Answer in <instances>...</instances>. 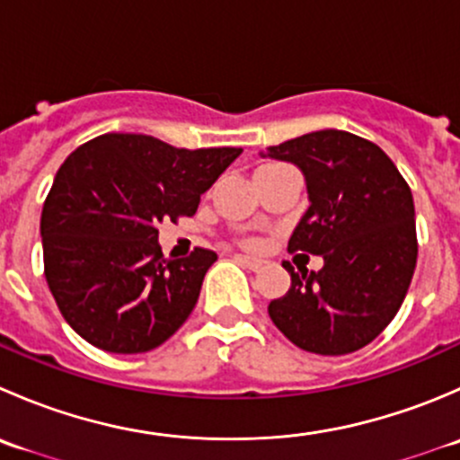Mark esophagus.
Returning <instances> with one entry per match:
<instances>
[{"mask_svg": "<svg viewBox=\"0 0 460 460\" xmlns=\"http://www.w3.org/2000/svg\"><path fill=\"white\" fill-rule=\"evenodd\" d=\"M238 260L244 264V267L252 269V271H258V269L264 267V260L253 258V256H238Z\"/></svg>", "mask_w": 460, "mask_h": 460, "instance_id": "34e87169", "label": "esophagus"}]
</instances>
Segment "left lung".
<instances>
[{
	"mask_svg": "<svg viewBox=\"0 0 460 460\" xmlns=\"http://www.w3.org/2000/svg\"><path fill=\"white\" fill-rule=\"evenodd\" d=\"M260 155L303 171L309 207L289 252L324 260L312 273L282 262L291 287L269 303L273 324L296 347L320 356L369 345L396 316L414 276L419 244L410 187L383 148L336 128Z\"/></svg>",
	"mask_w": 460,
	"mask_h": 460,
	"instance_id": "1",
	"label": "left lung"
}]
</instances>
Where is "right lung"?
I'll return each mask as SVG.
<instances>
[{"instance_id": "obj_1", "label": "right lung", "mask_w": 460, "mask_h": 460, "mask_svg": "<svg viewBox=\"0 0 460 460\" xmlns=\"http://www.w3.org/2000/svg\"><path fill=\"white\" fill-rule=\"evenodd\" d=\"M240 153L106 133L66 157L40 234L50 294L84 341L111 354H142L182 327L217 256L196 249L166 260L157 225L193 216Z\"/></svg>"}]
</instances>
